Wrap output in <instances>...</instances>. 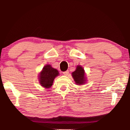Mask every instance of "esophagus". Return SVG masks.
I'll use <instances>...</instances> for the list:
<instances>
[{
	"instance_id": "esophagus-1",
	"label": "esophagus",
	"mask_w": 130,
	"mask_h": 130,
	"mask_svg": "<svg viewBox=\"0 0 130 130\" xmlns=\"http://www.w3.org/2000/svg\"><path fill=\"white\" fill-rule=\"evenodd\" d=\"M63 74H64L65 76H68V74H69V71H68V70H67V71L63 72Z\"/></svg>"
}]
</instances>
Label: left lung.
Here are the masks:
<instances>
[{
    "label": "left lung",
    "mask_w": 130,
    "mask_h": 130,
    "mask_svg": "<svg viewBox=\"0 0 130 130\" xmlns=\"http://www.w3.org/2000/svg\"><path fill=\"white\" fill-rule=\"evenodd\" d=\"M72 76L77 85H84L87 82V80L85 70L81 65L77 66L76 70L72 72Z\"/></svg>",
    "instance_id": "obj_1"
}]
</instances>
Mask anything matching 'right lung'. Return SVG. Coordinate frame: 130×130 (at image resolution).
Segmentation results:
<instances>
[{"instance_id":"1","label":"right lung","mask_w":130,"mask_h":130,"mask_svg":"<svg viewBox=\"0 0 130 130\" xmlns=\"http://www.w3.org/2000/svg\"><path fill=\"white\" fill-rule=\"evenodd\" d=\"M59 74L58 70L53 68L51 65H46L39 74V83L45 88H50L52 86L54 78Z\"/></svg>"}]
</instances>
